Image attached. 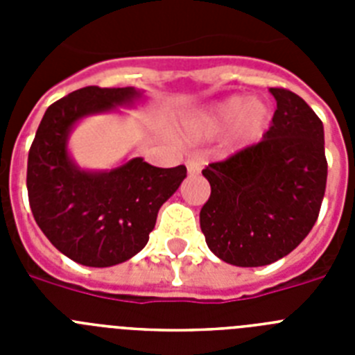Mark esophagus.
Listing matches in <instances>:
<instances>
[{"instance_id": "obj_1", "label": "esophagus", "mask_w": 355, "mask_h": 355, "mask_svg": "<svg viewBox=\"0 0 355 355\" xmlns=\"http://www.w3.org/2000/svg\"><path fill=\"white\" fill-rule=\"evenodd\" d=\"M200 168H202V162H200L197 156H192V158L187 159V171L188 174H199Z\"/></svg>"}]
</instances>
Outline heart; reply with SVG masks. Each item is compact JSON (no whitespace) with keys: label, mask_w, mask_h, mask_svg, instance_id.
Segmentation results:
<instances>
[{"label":"heart","mask_w":355,"mask_h":355,"mask_svg":"<svg viewBox=\"0 0 355 355\" xmlns=\"http://www.w3.org/2000/svg\"><path fill=\"white\" fill-rule=\"evenodd\" d=\"M270 124V106L259 97H225L222 101L200 110L190 119L192 133L208 139L224 133L229 128L231 142L236 147H249L265 137Z\"/></svg>","instance_id":"b5f03b06"}]
</instances>
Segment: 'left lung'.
Wrapping results in <instances>:
<instances>
[{"instance_id":"1","label":"left lung","mask_w":355,"mask_h":355,"mask_svg":"<svg viewBox=\"0 0 355 355\" xmlns=\"http://www.w3.org/2000/svg\"><path fill=\"white\" fill-rule=\"evenodd\" d=\"M270 92L277 110L261 142L202 171L211 196L200 229L209 250L229 265L284 258L309 234L324 200V124L291 90Z\"/></svg>"}]
</instances>
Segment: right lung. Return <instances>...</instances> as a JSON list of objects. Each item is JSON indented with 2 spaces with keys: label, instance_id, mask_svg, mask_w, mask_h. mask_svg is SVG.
Listing matches in <instances>:
<instances>
[{
  "label": "right lung",
  "instance_id": "add662e5",
  "mask_svg": "<svg viewBox=\"0 0 355 355\" xmlns=\"http://www.w3.org/2000/svg\"><path fill=\"white\" fill-rule=\"evenodd\" d=\"M135 87H85L53 103L28 153V199L33 218L56 249L85 266H114L146 247L159 208L187 178V167H153L131 158L112 171H83L67 140L83 117L130 106Z\"/></svg>",
  "mask_w": 355,
  "mask_h": 355
}]
</instances>
